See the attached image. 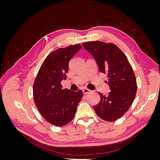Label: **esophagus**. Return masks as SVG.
Returning a JSON list of instances; mask_svg holds the SVG:
<instances>
[{"instance_id":"obj_1","label":"esophagus","mask_w":160,"mask_h":160,"mask_svg":"<svg viewBox=\"0 0 160 160\" xmlns=\"http://www.w3.org/2000/svg\"><path fill=\"white\" fill-rule=\"evenodd\" d=\"M83 94H88V93H89V92L91 91V90H89V89H83Z\"/></svg>"}]
</instances>
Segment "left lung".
Wrapping results in <instances>:
<instances>
[{
	"label": "left lung",
	"instance_id": "1",
	"mask_svg": "<svg viewBox=\"0 0 160 160\" xmlns=\"http://www.w3.org/2000/svg\"><path fill=\"white\" fill-rule=\"evenodd\" d=\"M83 47L92 55L100 72L108 74L111 91L107 95L99 93L101 100L93 108L100 118L114 122L123 115L132 105L137 92V82L127 57L113 43L102 41L83 42Z\"/></svg>",
	"mask_w": 160,
	"mask_h": 160
}]
</instances>
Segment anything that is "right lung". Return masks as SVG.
Wrapping results in <instances>:
<instances>
[{"label":"right lung","mask_w":160,"mask_h":160,"mask_svg":"<svg viewBox=\"0 0 160 160\" xmlns=\"http://www.w3.org/2000/svg\"><path fill=\"white\" fill-rule=\"evenodd\" d=\"M82 47L76 44L51 52L43 61L33 85V98L39 112L46 121L58 127L73 119L83 91L62 89L69 62Z\"/></svg>","instance_id":"obj_1"}]
</instances>
